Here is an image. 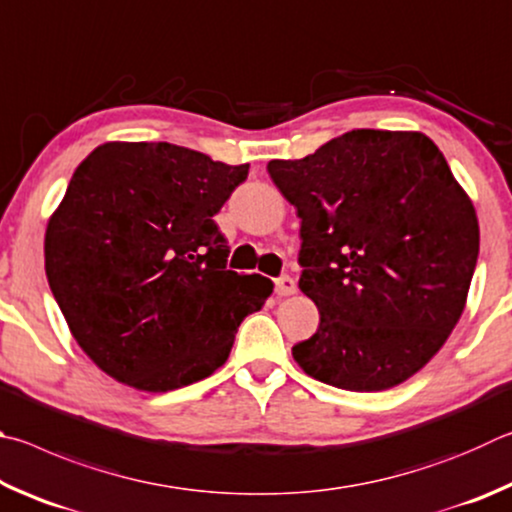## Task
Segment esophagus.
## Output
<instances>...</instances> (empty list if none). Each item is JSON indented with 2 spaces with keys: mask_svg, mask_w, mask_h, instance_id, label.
<instances>
[{
  "mask_svg": "<svg viewBox=\"0 0 512 512\" xmlns=\"http://www.w3.org/2000/svg\"><path fill=\"white\" fill-rule=\"evenodd\" d=\"M276 292L281 297H290V294L297 292V283H294L292 276H281V279H276Z\"/></svg>",
  "mask_w": 512,
  "mask_h": 512,
  "instance_id": "34e87169",
  "label": "esophagus"
}]
</instances>
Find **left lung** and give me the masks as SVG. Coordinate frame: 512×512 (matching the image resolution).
Listing matches in <instances>:
<instances>
[{"instance_id":"left-lung-1","label":"left lung","mask_w":512,"mask_h":512,"mask_svg":"<svg viewBox=\"0 0 512 512\" xmlns=\"http://www.w3.org/2000/svg\"><path fill=\"white\" fill-rule=\"evenodd\" d=\"M267 173L301 218L299 288L319 308L294 360L346 391L409 380L461 319L479 256L443 152L423 132L351 130Z\"/></svg>"}]
</instances>
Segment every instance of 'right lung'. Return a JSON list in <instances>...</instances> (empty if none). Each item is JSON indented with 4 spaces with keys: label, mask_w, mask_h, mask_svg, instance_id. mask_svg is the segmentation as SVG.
I'll use <instances>...</instances> for the list:
<instances>
[{
    "label": "right lung",
    "mask_w": 512,
    "mask_h": 512,
    "mask_svg": "<svg viewBox=\"0 0 512 512\" xmlns=\"http://www.w3.org/2000/svg\"><path fill=\"white\" fill-rule=\"evenodd\" d=\"M249 164L159 141H110L76 168L47 224L44 270L71 335L128 387L173 391L227 362L274 283L227 270L213 215Z\"/></svg>",
    "instance_id": "right-lung-1"
}]
</instances>
